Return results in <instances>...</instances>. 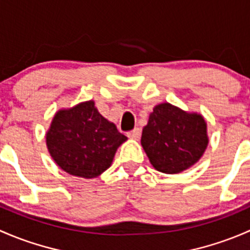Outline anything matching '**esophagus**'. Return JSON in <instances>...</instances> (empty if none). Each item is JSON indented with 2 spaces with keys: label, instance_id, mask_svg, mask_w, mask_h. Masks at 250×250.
I'll list each match as a JSON object with an SVG mask.
<instances>
[{
  "label": "esophagus",
  "instance_id": "1",
  "mask_svg": "<svg viewBox=\"0 0 250 250\" xmlns=\"http://www.w3.org/2000/svg\"><path fill=\"white\" fill-rule=\"evenodd\" d=\"M141 136V130L138 127L133 128L132 131H128L127 132V137L131 138V140H138Z\"/></svg>",
  "mask_w": 250,
  "mask_h": 250
}]
</instances>
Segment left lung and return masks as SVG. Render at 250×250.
<instances>
[{"instance_id": "8db88e82", "label": "left lung", "mask_w": 250, "mask_h": 250, "mask_svg": "<svg viewBox=\"0 0 250 250\" xmlns=\"http://www.w3.org/2000/svg\"><path fill=\"white\" fill-rule=\"evenodd\" d=\"M141 144L154 168L167 174L181 173L205 153L207 124L201 114L188 113L167 102L160 104L149 115Z\"/></svg>"}]
</instances>
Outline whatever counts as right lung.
I'll list each match as a JSON object with an SVG mask.
<instances>
[{"instance_id": "obj_1", "label": "right lung", "mask_w": 250, "mask_h": 250, "mask_svg": "<svg viewBox=\"0 0 250 250\" xmlns=\"http://www.w3.org/2000/svg\"><path fill=\"white\" fill-rule=\"evenodd\" d=\"M45 138L49 153L59 167L86 179L106 171L117 149L127 140L100 114L94 101L59 110Z\"/></svg>"}]
</instances>
